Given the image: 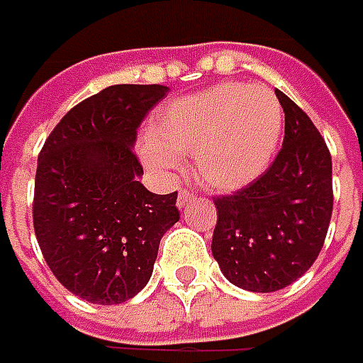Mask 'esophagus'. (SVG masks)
I'll use <instances>...</instances> for the list:
<instances>
[{
  "mask_svg": "<svg viewBox=\"0 0 363 363\" xmlns=\"http://www.w3.org/2000/svg\"><path fill=\"white\" fill-rule=\"evenodd\" d=\"M193 199H194L193 191H186V189H184V191L179 193V206H184L186 203H191Z\"/></svg>",
  "mask_w": 363,
  "mask_h": 363,
  "instance_id": "1",
  "label": "esophagus"
}]
</instances>
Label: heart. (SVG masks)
<instances>
[{
	"mask_svg": "<svg viewBox=\"0 0 363 363\" xmlns=\"http://www.w3.org/2000/svg\"><path fill=\"white\" fill-rule=\"evenodd\" d=\"M281 128V104L269 88L227 82L162 108L152 118L143 155L164 172L179 167V157L194 155L196 177L227 191L267 169Z\"/></svg>",
	"mask_w": 363,
	"mask_h": 363,
	"instance_id": "heart-1",
	"label": "heart"
}]
</instances>
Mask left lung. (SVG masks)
I'll return each instance as SVG.
<instances>
[{
    "label": "left lung",
    "mask_w": 363,
    "mask_h": 363,
    "mask_svg": "<svg viewBox=\"0 0 363 363\" xmlns=\"http://www.w3.org/2000/svg\"><path fill=\"white\" fill-rule=\"evenodd\" d=\"M275 94L285 112L281 150L259 179L213 199V257L229 281L259 294L291 285L315 263L333 211L328 144L289 96Z\"/></svg>",
    "instance_id": "8db88e82"
}]
</instances>
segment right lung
<instances>
[{
	"instance_id": "1",
	"label": "right lung",
	"mask_w": 363,
	"mask_h": 363,
	"mask_svg": "<svg viewBox=\"0 0 363 363\" xmlns=\"http://www.w3.org/2000/svg\"><path fill=\"white\" fill-rule=\"evenodd\" d=\"M169 92L118 84L82 100L38 157L33 231L48 267L68 291L98 306L128 301L148 283L162 235L179 220V193L138 182L136 128Z\"/></svg>"
}]
</instances>
